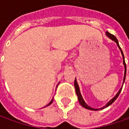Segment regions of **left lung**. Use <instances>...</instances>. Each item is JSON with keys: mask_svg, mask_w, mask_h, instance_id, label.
<instances>
[{"mask_svg": "<svg viewBox=\"0 0 129 129\" xmlns=\"http://www.w3.org/2000/svg\"><path fill=\"white\" fill-rule=\"evenodd\" d=\"M106 36L108 37V38H110L111 40H113V41H114L116 43L117 45L118 46V48H119V49L120 50V51H121V53H122V57H123V64H124V79H123V84H124V81H125V78H126V63H125V61H124V54H123V52H122V49H121V48L119 47V43H118V40L117 39V38L114 35H113V34H111V33H109L108 32H106ZM123 84H122V86H123ZM75 90H76V94H77V97H78V100H79V104H80V105L81 106H83L84 108H86V109H89V110H92V111H99V110H101V109H104V108H106V107H108V106H109L111 105V104H112L115 101V100H116L117 98V97L119 96V93H120V92L122 91V87L119 89V90L118 91V92L117 93L116 95L115 96V97L113 98V99H111L109 102H108L104 106H103L102 108H91L90 106H89L88 105H87L86 103L85 102V101L84 100V99H83V97H82V96H81V92H80V90H79V85L78 84H77V80H76V78H75Z\"/></svg>", "mask_w": 129, "mask_h": 129, "instance_id": "8db88e82", "label": "left lung"}]
</instances>
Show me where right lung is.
I'll return each instance as SVG.
<instances>
[{
	"instance_id": "right-lung-1",
	"label": "right lung",
	"mask_w": 129,
	"mask_h": 129,
	"mask_svg": "<svg viewBox=\"0 0 129 129\" xmlns=\"http://www.w3.org/2000/svg\"><path fill=\"white\" fill-rule=\"evenodd\" d=\"M52 102H53V99H52V100H51V102H50V103H49V104H48V105H46V106H45V107H46V106H49V105H50V104H52Z\"/></svg>"
}]
</instances>
